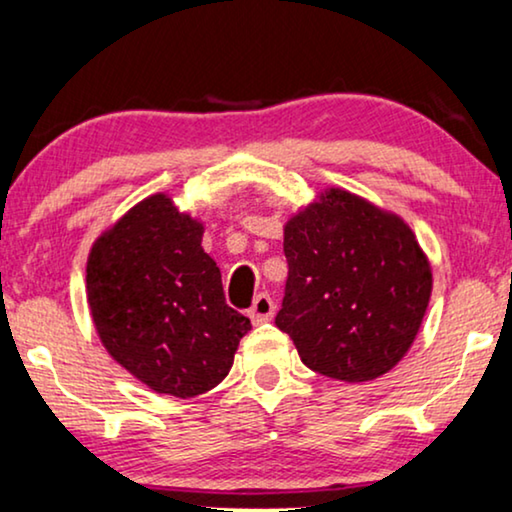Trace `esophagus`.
<instances>
[{
  "mask_svg": "<svg viewBox=\"0 0 512 512\" xmlns=\"http://www.w3.org/2000/svg\"><path fill=\"white\" fill-rule=\"evenodd\" d=\"M249 317L254 324H263V321H270L275 317V303H272V298L268 293H258L254 298V305H251L249 310Z\"/></svg>",
  "mask_w": 512,
  "mask_h": 512,
  "instance_id": "obj_1",
  "label": "esophagus"
}]
</instances>
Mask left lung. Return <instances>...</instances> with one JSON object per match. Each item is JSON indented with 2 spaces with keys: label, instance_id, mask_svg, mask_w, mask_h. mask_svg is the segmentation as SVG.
<instances>
[{
  "label": "left lung",
  "instance_id": "obj_1",
  "mask_svg": "<svg viewBox=\"0 0 512 512\" xmlns=\"http://www.w3.org/2000/svg\"><path fill=\"white\" fill-rule=\"evenodd\" d=\"M289 277L275 324L300 361L342 382L389 373L431 298V265L401 216L328 188L284 226Z\"/></svg>",
  "mask_w": 512,
  "mask_h": 512
}]
</instances>
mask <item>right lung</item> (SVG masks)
Listing matches in <instances>:
<instances>
[{
  "label": "right lung",
  "instance_id": "right-lung-1",
  "mask_svg": "<svg viewBox=\"0 0 512 512\" xmlns=\"http://www.w3.org/2000/svg\"><path fill=\"white\" fill-rule=\"evenodd\" d=\"M202 223L149 195L97 237L86 265L93 324L114 361L177 398L214 389L251 321L226 303Z\"/></svg>",
  "mask_w": 512,
  "mask_h": 512
}]
</instances>
